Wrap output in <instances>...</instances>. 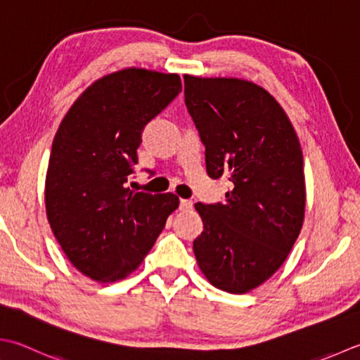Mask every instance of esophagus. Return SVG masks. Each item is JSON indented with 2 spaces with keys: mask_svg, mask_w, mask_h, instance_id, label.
I'll return each mask as SVG.
<instances>
[{
  "mask_svg": "<svg viewBox=\"0 0 360 360\" xmlns=\"http://www.w3.org/2000/svg\"><path fill=\"white\" fill-rule=\"evenodd\" d=\"M192 207H193V202L190 200H181L179 201V209L181 210H190Z\"/></svg>",
  "mask_w": 360,
  "mask_h": 360,
  "instance_id": "34e87169",
  "label": "esophagus"
}]
</instances>
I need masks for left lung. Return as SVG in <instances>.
<instances>
[{
  "label": "left lung",
  "instance_id": "left-lung-1",
  "mask_svg": "<svg viewBox=\"0 0 360 360\" xmlns=\"http://www.w3.org/2000/svg\"><path fill=\"white\" fill-rule=\"evenodd\" d=\"M186 105L206 146L212 179L231 181L226 201L195 209L204 229L193 251L217 288L245 293L284 264L306 207L302 151L290 120L256 84L184 76Z\"/></svg>",
  "mask_w": 360,
  "mask_h": 360
}]
</instances>
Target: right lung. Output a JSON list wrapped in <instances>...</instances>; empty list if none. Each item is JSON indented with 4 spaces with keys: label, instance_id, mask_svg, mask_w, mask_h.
<instances>
[{
    "label": "right lung",
    "instance_id": "obj_1",
    "mask_svg": "<svg viewBox=\"0 0 360 360\" xmlns=\"http://www.w3.org/2000/svg\"><path fill=\"white\" fill-rule=\"evenodd\" d=\"M182 90L178 75L126 68L101 77L63 117L45 182L48 221L77 270L112 283L142 264L179 206L128 187L142 132Z\"/></svg>",
    "mask_w": 360,
    "mask_h": 360
}]
</instances>
